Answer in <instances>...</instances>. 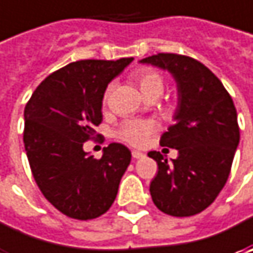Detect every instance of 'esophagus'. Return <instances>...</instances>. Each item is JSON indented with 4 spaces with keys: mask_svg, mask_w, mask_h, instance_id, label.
Returning a JSON list of instances; mask_svg holds the SVG:
<instances>
[{
    "mask_svg": "<svg viewBox=\"0 0 253 253\" xmlns=\"http://www.w3.org/2000/svg\"><path fill=\"white\" fill-rule=\"evenodd\" d=\"M143 156H145V155H143L142 152L132 151V158H133V159H142Z\"/></svg>",
    "mask_w": 253,
    "mask_h": 253,
    "instance_id": "1",
    "label": "esophagus"
}]
</instances>
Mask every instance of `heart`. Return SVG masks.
Masks as SVG:
<instances>
[{
    "label": "heart",
    "instance_id": "heart-1",
    "mask_svg": "<svg viewBox=\"0 0 253 253\" xmlns=\"http://www.w3.org/2000/svg\"><path fill=\"white\" fill-rule=\"evenodd\" d=\"M133 80L136 82L142 95L146 97H161L162 92L165 90V80L162 77V74L151 69V67H142L139 70H136L133 73ZM110 88L105 92V97L108 95ZM155 124L152 121H138V120H131L122 124V126L118 131V136L122 141L128 142L133 146H141L143 145L148 136L152 132L155 131Z\"/></svg>",
    "mask_w": 253,
    "mask_h": 253
}]
</instances>
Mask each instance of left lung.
Instances as JSON below:
<instances>
[{
    "label": "left lung",
    "instance_id": "obj_1",
    "mask_svg": "<svg viewBox=\"0 0 253 253\" xmlns=\"http://www.w3.org/2000/svg\"><path fill=\"white\" fill-rule=\"evenodd\" d=\"M141 63L168 70L177 84L174 124L161 138L162 146L177 149L169 165L161 152L148 156L158 163L151 181L155 206L173 217H190L217 199L228 180L239 143L237 110L219 79L199 60L158 53Z\"/></svg>",
    "mask_w": 253,
    "mask_h": 253
}]
</instances>
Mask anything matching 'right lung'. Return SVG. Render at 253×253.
Listing matches in <instances>:
<instances>
[{"label":"right lung","instance_id":"1","mask_svg":"<svg viewBox=\"0 0 253 253\" xmlns=\"http://www.w3.org/2000/svg\"><path fill=\"white\" fill-rule=\"evenodd\" d=\"M79 60L47 76L24 111V143L35 181L46 200L74 219L107 212L131 162L122 143L104 148L101 159L84 152L102 121V98L108 83L131 63Z\"/></svg>","mask_w":253,"mask_h":253}]
</instances>
